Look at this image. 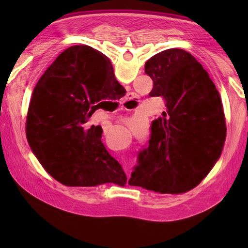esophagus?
I'll return each mask as SVG.
<instances>
[{"instance_id": "34e87169", "label": "esophagus", "mask_w": 248, "mask_h": 248, "mask_svg": "<svg viewBox=\"0 0 248 248\" xmlns=\"http://www.w3.org/2000/svg\"><path fill=\"white\" fill-rule=\"evenodd\" d=\"M136 99H137L136 94H134V93H129L128 96H127V99H125V102H130V100H136ZM123 107H124V106H123ZM121 109H123V108H121ZM124 170L128 171L127 165H124Z\"/></svg>"}]
</instances>
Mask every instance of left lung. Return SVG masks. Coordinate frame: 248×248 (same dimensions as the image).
Here are the masks:
<instances>
[{
	"mask_svg": "<svg viewBox=\"0 0 248 248\" xmlns=\"http://www.w3.org/2000/svg\"><path fill=\"white\" fill-rule=\"evenodd\" d=\"M150 96L165 99L164 118L151 125L149 146L138 155L128 184L161 194L195 188L219 159L226 125L220 94L202 65L183 49H167L144 65Z\"/></svg>",
	"mask_w": 248,
	"mask_h": 248,
	"instance_id": "1",
	"label": "left lung"
}]
</instances>
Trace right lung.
<instances>
[{
  "instance_id": "1",
  "label": "right lung",
  "mask_w": 248,
  "mask_h": 248,
  "mask_svg": "<svg viewBox=\"0 0 248 248\" xmlns=\"http://www.w3.org/2000/svg\"><path fill=\"white\" fill-rule=\"evenodd\" d=\"M124 89L109 59L90 46H72L46 70L32 91L26 119L29 146L59 183L94 187L124 186L123 167L108 153L100 125H89L102 100Z\"/></svg>"
}]
</instances>
